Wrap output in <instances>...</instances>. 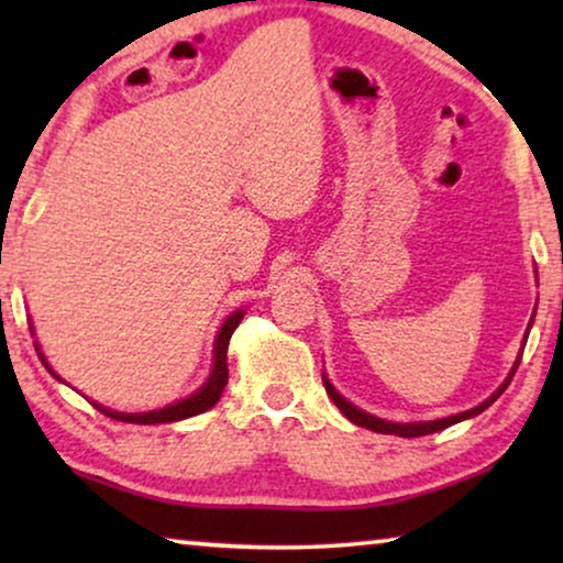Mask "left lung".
Returning <instances> with one entry per match:
<instances>
[{
    "label": "left lung",
    "instance_id": "1",
    "mask_svg": "<svg viewBox=\"0 0 563 563\" xmlns=\"http://www.w3.org/2000/svg\"><path fill=\"white\" fill-rule=\"evenodd\" d=\"M530 322H533V320H530ZM526 341H528V333H526ZM526 341H522V345H526ZM520 356H522V353H520ZM520 356H518V361H515L512 372L507 374V379H505L503 384H499V389H497L495 395H492L489 399H484L482 405H476V407H472V410H466V412L451 415V418L428 420V422H389V420L374 418V415H368V412H364V410H358L356 405H351L349 399H345L343 395H338L335 387L328 382L325 374H322V384H325V391L330 395V399H333V402H335L338 410H341L351 422H356V426L374 430V433H387V435H399V438H418V435L438 433V430L451 428V426H456V422H461V420H468V418H474V415H479V412L487 410V407H489L492 402H495V399L507 389V384L512 382V376H515V372H518V366H520Z\"/></svg>",
    "mask_w": 563,
    "mask_h": 563
}]
</instances>
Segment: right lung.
I'll list each match as a JSON object with an SVG mask.
<instances>
[{"label": "right lung", "instance_id": "add662e5", "mask_svg": "<svg viewBox=\"0 0 563 563\" xmlns=\"http://www.w3.org/2000/svg\"><path fill=\"white\" fill-rule=\"evenodd\" d=\"M243 314H245L243 310H235L233 314H230V318H225V322H222L220 333H218V338H214L212 374H210V379H207L202 387L195 391V395H189L187 399H179V402L166 405V407H161V410H151V412H114V410H110V407H102V405H97V402H91V405H95L99 412H104L107 418L120 420V422H135V426H156V422H176V420L191 418V415H199V412L210 410V407L218 405L222 389H225V384H228V343H230V335H233V330L238 328V322L243 320ZM37 356H41L45 368H48V372L56 376V379H60V376L48 366V361H45L41 349H37Z\"/></svg>", "mask_w": 563, "mask_h": 563}]
</instances>
